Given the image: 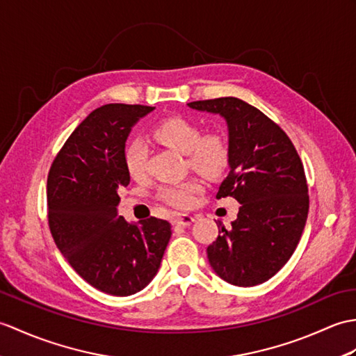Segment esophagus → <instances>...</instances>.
<instances>
[{
	"label": "esophagus",
	"mask_w": 356,
	"mask_h": 356,
	"mask_svg": "<svg viewBox=\"0 0 356 356\" xmlns=\"http://www.w3.org/2000/svg\"><path fill=\"white\" fill-rule=\"evenodd\" d=\"M194 221H195V218L193 216H189V213H181V216L175 218V225L181 226V227H186V226H191Z\"/></svg>",
	"instance_id": "obj_1"
}]
</instances>
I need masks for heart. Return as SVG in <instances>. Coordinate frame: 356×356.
<instances>
[{"mask_svg":"<svg viewBox=\"0 0 356 356\" xmlns=\"http://www.w3.org/2000/svg\"><path fill=\"white\" fill-rule=\"evenodd\" d=\"M153 136L158 143L172 150L186 154L189 167L203 172L204 176H220L229 162V147L226 139L209 134L203 135L195 124L185 118L172 117L159 121L153 127ZM148 148L143 139H131L124 148V163L131 177H140L145 171ZM202 184L197 179H189L180 184L163 185L159 189V198L172 208L186 209L200 193Z\"/></svg>","mask_w":356,"mask_h":356,"instance_id":"1","label":"heart"}]
</instances>
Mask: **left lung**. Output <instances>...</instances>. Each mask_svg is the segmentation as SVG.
Wrapping results in <instances>:
<instances>
[{"label":"left lung","instance_id":"8db88e82","mask_svg":"<svg viewBox=\"0 0 356 356\" xmlns=\"http://www.w3.org/2000/svg\"><path fill=\"white\" fill-rule=\"evenodd\" d=\"M186 106L226 121L229 175L217 198L241 204L232 227L221 226L206 250L211 267L227 284L259 285L291 258L305 229L309 198L302 161L285 131L239 98Z\"/></svg>","mask_w":356,"mask_h":356}]
</instances>
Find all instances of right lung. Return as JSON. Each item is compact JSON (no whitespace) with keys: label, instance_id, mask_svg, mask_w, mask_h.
Masks as SVG:
<instances>
[{"label":"right lung","instance_id":"add662e5","mask_svg":"<svg viewBox=\"0 0 356 356\" xmlns=\"http://www.w3.org/2000/svg\"><path fill=\"white\" fill-rule=\"evenodd\" d=\"M152 106L106 104L72 131L47 181L48 222L57 249L97 290L130 296L152 282L171 238L159 218L118 216V188L130 184L126 140Z\"/></svg>","mask_w":356,"mask_h":356}]
</instances>
